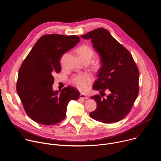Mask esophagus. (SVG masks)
<instances>
[{
	"mask_svg": "<svg viewBox=\"0 0 161 161\" xmlns=\"http://www.w3.org/2000/svg\"><path fill=\"white\" fill-rule=\"evenodd\" d=\"M80 97L81 99H87L88 98L86 95L83 94H81L80 95Z\"/></svg>",
	"mask_w": 161,
	"mask_h": 161,
	"instance_id": "esophagus-1",
	"label": "esophagus"
}]
</instances>
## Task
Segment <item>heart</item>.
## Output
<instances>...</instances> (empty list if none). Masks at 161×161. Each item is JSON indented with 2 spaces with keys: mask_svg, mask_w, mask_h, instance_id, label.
I'll use <instances>...</instances> for the list:
<instances>
[{
  "mask_svg": "<svg viewBox=\"0 0 161 161\" xmlns=\"http://www.w3.org/2000/svg\"><path fill=\"white\" fill-rule=\"evenodd\" d=\"M78 53L81 59L85 58H90L91 59L93 57L94 51L90 46L86 44L81 45L80 47L78 49ZM101 63V59L99 57L96 60V64L97 65H100ZM92 81L91 76L89 74L84 73V74H78L75 75L73 79L72 82L73 85L80 90L85 92L86 91Z\"/></svg>",
  "mask_w": 161,
  "mask_h": 161,
  "instance_id": "heart-1",
  "label": "heart"
}]
</instances>
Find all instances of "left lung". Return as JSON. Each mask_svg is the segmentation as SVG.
<instances>
[{
    "label": "left lung",
    "instance_id": "left-lung-1",
    "mask_svg": "<svg viewBox=\"0 0 161 161\" xmlns=\"http://www.w3.org/2000/svg\"><path fill=\"white\" fill-rule=\"evenodd\" d=\"M91 39L101 59V67L93 88L100 94L92 96L97 108L89 113L92 119L105 124L119 122L130 111L139 93V70L130 52L104 28L81 36ZM109 90L103 98L101 93Z\"/></svg>",
    "mask_w": 161,
    "mask_h": 161
}]
</instances>
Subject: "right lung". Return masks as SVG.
<instances>
[{
  "label": "right lung",
  "instance_id": "add662e5",
  "mask_svg": "<svg viewBox=\"0 0 161 161\" xmlns=\"http://www.w3.org/2000/svg\"><path fill=\"white\" fill-rule=\"evenodd\" d=\"M78 36L47 34L41 37L23 62L16 91L27 115L34 122L53 125L66 116L67 104L77 100L80 92L67 86L53 91V75L61 70L60 59L80 42Z\"/></svg>",
  "mask_w": 161,
  "mask_h": 161
}]
</instances>
